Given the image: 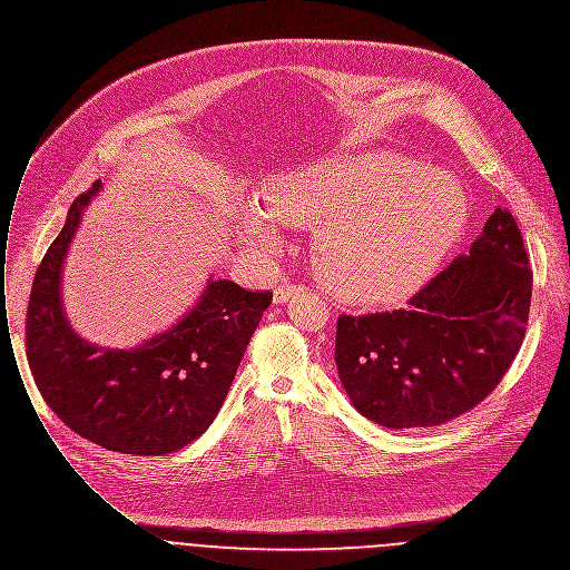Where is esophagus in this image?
<instances>
[{
	"label": "esophagus",
	"instance_id": "obj_1",
	"mask_svg": "<svg viewBox=\"0 0 570 570\" xmlns=\"http://www.w3.org/2000/svg\"><path fill=\"white\" fill-rule=\"evenodd\" d=\"M298 289H303L301 285H294V283H287V281H283L276 289H274V303L276 305H281V303H285L289 296H294Z\"/></svg>",
	"mask_w": 570,
	"mask_h": 570
}]
</instances>
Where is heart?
Here are the masks:
<instances>
[{
  "label": "heart",
  "instance_id": "obj_1",
  "mask_svg": "<svg viewBox=\"0 0 570 570\" xmlns=\"http://www.w3.org/2000/svg\"><path fill=\"white\" fill-rule=\"evenodd\" d=\"M466 220L458 179L393 153L318 157L281 175L267 203L234 212L238 238L276 252L285 225L314 227L321 281L354 303H389L426 283Z\"/></svg>",
  "mask_w": 570,
  "mask_h": 570
}]
</instances>
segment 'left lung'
Segmentation results:
<instances>
[{"label": "left lung", "mask_w": 570, "mask_h": 570, "mask_svg": "<svg viewBox=\"0 0 570 570\" xmlns=\"http://www.w3.org/2000/svg\"><path fill=\"white\" fill-rule=\"evenodd\" d=\"M531 289L520 227L495 207L466 254L404 309L338 318L336 367L350 400L386 429L438 426L466 413L518 356Z\"/></svg>", "instance_id": "left-lung-1"}]
</instances>
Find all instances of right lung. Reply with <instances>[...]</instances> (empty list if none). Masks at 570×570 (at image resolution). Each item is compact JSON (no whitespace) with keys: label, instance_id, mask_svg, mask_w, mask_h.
Here are the masks:
<instances>
[{"label":"right lung","instance_id":"1","mask_svg":"<svg viewBox=\"0 0 570 570\" xmlns=\"http://www.w3.org/2000/svg\"><path fill=\"white\" fill-rule=\"evenodd\" d=\"M99 188L95 184L70 205L37 267L26 314L28 365L46 404L81 438L130 455L173 453L216 417L272 292L209 278L177 325L139 347L83 341L63 312L61 269Z\"/></svg>","mask_w":570,"mask_h":570}]
</instances>
